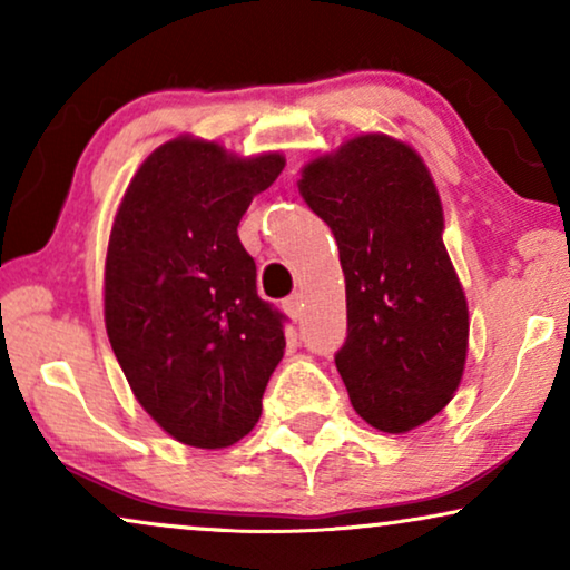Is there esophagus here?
<instances>
[{
  "label": "esophagus",
  "mask_w": 570,
  "mask_h": 570,
  "mask_svg": "<svg viewBox=\"0 0 570 570\" xmlns=\"http://www.w3.org/2000/svg\"><path fill=\"white\" fill-rule=\"evenodd\" d=\"M303 306H306V295H303V293H293L291 298H285V311L293 318L303 316Z\"/></svg>",
  "instance_id": "1"
}]
</instances>
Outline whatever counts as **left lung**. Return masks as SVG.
Returning <instances> with one entry per match:
<instances>
[{
	"mask_svg": "<svg viewBox=\"0 0 570 570\" xmlns=\"http://www.w3.org/2000/svg\"><path fill=\"white\" fill-rule=\"evenodd\" d=\"M298 189L340 246L350 402L379 431H412L451 402L470 337L433 178L412 147L363 135L308 163Z\"/></svg>",
	"mask_w": 570,
	"mask_h": 570,
	"instance_id": "obj_1",
	"label": "left lung"
}]
</instances>
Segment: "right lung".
<instances>
[{
  "mask_svg": "<svg viewBox=\"0 0 570 570\" xmlns=\"http://www.w3.org/2000/svg\"><path fill=\"white\" fill-rule=\"evenodd\" d=\"M285 168L178 137L142 163L106 254V330L137 402L163 431L225 449L262 415L287 316L256 295L238 223Z\"/></svg>",
  "mask_w": 570,
  "mask_h": 570,
  "instance_id": "obj_1",
  "label": "right lung"
}]
</instances>
